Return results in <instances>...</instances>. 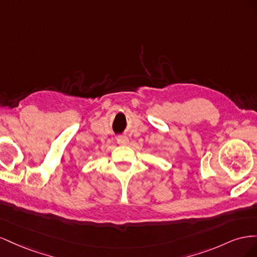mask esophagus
Returning <instances> with one entry per match:
<instances>
[{
    "label": "esophagus",
    "mask_w": 257,
    "mask_h": 257,
    "mask_svg": "<svg viewBox=\"0 0 257 257\" xmlns=\"http://www.w3.org/2000/svg\"><path fill=\"white\" fill-rule=\"evenodd\" d=\"M116 143H118L119 145L123 146V145H127L128 144V138L125 137V136H120L116 138Z\"/></svg>",
    "instance_id": "34e87169"
}]
</instances>
